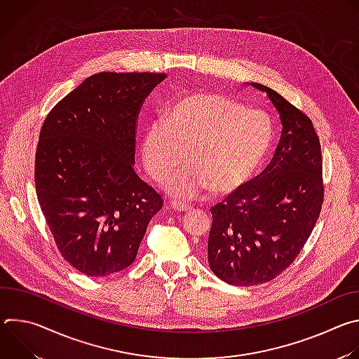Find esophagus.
<instances>
[{
    "label": "esophagus",
    "mask_w": 359,
    "mask_h": 359,
    "mask_svg": "<svg viewBox=\"0 0 359 359\" xmlns=\"http://www.w3.org/2000/svg\"><path fill=\"white\" fill-rule=\"evenodd\" d=\"M172 209L176 210V212H189L191 208L187 206V204H184V203H180V201H172Z\"/></svg>",
    "instance_id": "esophagus-1"
}]
</instances>
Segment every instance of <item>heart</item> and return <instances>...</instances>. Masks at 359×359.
<instances>
[{
    "label": "heart",
    "mask_w": 359,
    "mask_h": 359,
    "mask_svg": "<svg viewBox=\"0 0 359 359\" xmlns=\"http://www.w3.org/2000/svg\"><path fill=\"white\" fill-rule=\"evenodd\" d=\"M273 143L270 118L219 92H191L153 121L142 137L146 172L158 182L172 175L165 189L193 200L209 189L226 196L243 187L266 161Z\"/></svg>",
    "instance_id": "heart-1"
}]
</instances>
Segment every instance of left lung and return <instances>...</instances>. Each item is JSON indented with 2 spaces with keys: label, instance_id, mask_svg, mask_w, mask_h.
<instances>
[{
  "label": "left lung",
  "instance_id": "left-lung-1",
  "mask_svg": "<svg viewBox=\"0 0 359 359\" xmlns=\"http://www.w3.org/2000/svg\"><path fill=\"white\" fill-rule=\"evenodd\" d=\"M278 111L281 137L270 165L212 208L208 257L212 271L231 285H257L281 274L302 250L324 201L323 159L311 119L262 83Z\"/></svg>",
  "mask_w": 359,
  "mask_h": 359
}]
</instances>
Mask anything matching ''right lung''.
Listing matches in <instances>:
<instances>
[{
  "label": "right lung",
  "mask_w": 359,
  "mask_h": 359,
  "mask_svg": "<svg viewBox=\"0 0 359 359\" xmlns=\"http://www.w3.org/2000/svg\"><path fill=\"white\" fill-rule=\"evenodd\" d=\"M166 74L99 72L45 118L35 189L62 257L105 277L129 267L162 196L135 173L137 114Z\"/></svg>",
  "instance_id": "add662e5"
}]
</instances>
